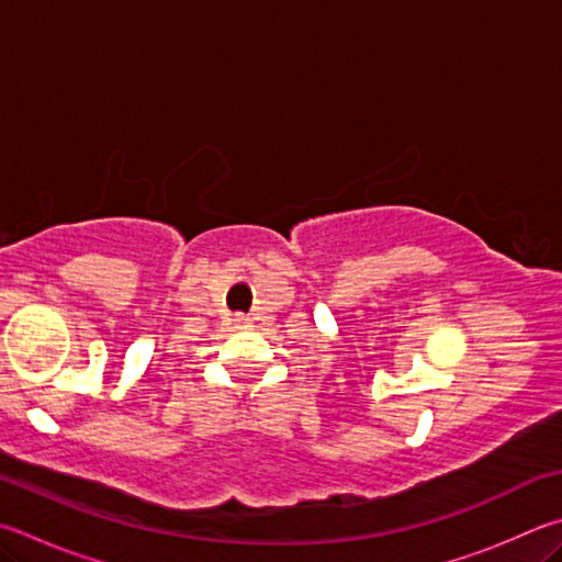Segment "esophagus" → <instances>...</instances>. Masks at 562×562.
I'll return each mask as SVG.
<instances>
[{
  "mask_svg": "<svg viewBox=\"0 0 562 562\" xmlns=\"http://www.w3.org/2000/svg\"><path fill=\"white\" fill-rule=\"evenodd\" d=\"M236 324H243V326H246L248 322H246V319H243V316H236Z\"/></svg>",
  "mask_w": 562,
  "mask_h": 562,
  "instance_id": "obj_1",
  "label": "esophagus"
}]
</instances>
